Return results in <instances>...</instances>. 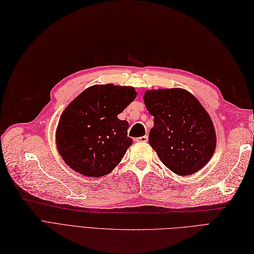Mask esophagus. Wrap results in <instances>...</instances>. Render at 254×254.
Masks as SVG:
<instances>
[{
  "instance_id": "obj_1",
  "label": "esophagus",
  "mask_w": 254,
  "mask_h": 254,
  "mask_svg": "<svg viewBox=\"0 0 254 254\" xmlns=\"http://www.w3.org/2000/svg\"><path fill=\"white\" fill-rule=\"evenodd\" d=\"M135 141L137 143H146L148 141V137L147 136H142V137H138L135 139Z\"/></svg>"
}]
</instances>
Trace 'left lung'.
Listing matches in <instances>:
<instances>
[{
    "instance_id": "1",
    "label": "left lung",
    "mask_w": 254,
    "mask_h": 254,
    "mask_svg": "<svg viewBox=\"0 0 254 254\" xmlns=\"http://www.w3.org/2000/svg\"><path fill=\"white\" fill-rule=\"evenodd\" d=\"M143 100L154 124L148 142L161 162L181 176L202 169L217 140L211 116L199 101L182 88L146 90Z\"/></svg>"
}]
</instances>
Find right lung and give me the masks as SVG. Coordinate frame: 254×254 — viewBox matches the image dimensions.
<instances>
[{
  "label": "right lung",
  "mask_w": 254,
  "mask_h": 254,
  "mask_svg": "<svg viewBox=\"0 0 254 254\" xmlns=\"http://www.w3.org/2000/svg\"><path fill=\"white\" fill-rule=\"evenodd\" d=\"M137 96L134 87L93 85L65 108L56 129L62 160L87 178L109 174L124 158L133 139L128 123L117 115Z\"/></svg>",
  "instance_id": "obj_1"
}]
</instances>
